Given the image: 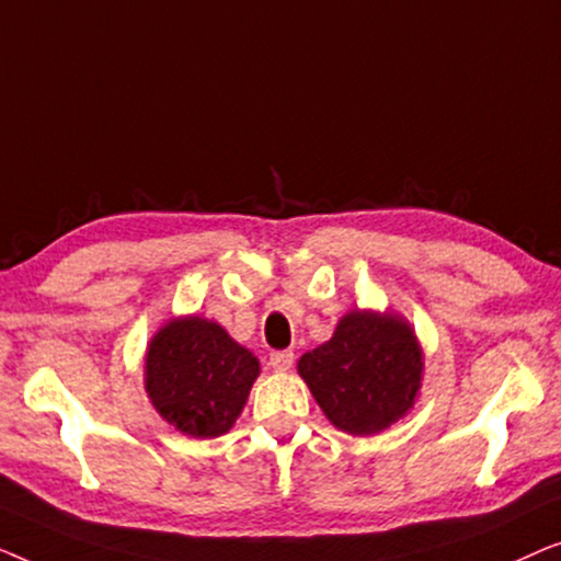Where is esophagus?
Wrapping results in <instances>:
<instances>
[{"label": "esophagus", "instance_id": "34e87169", "mask_svg": "<svg viewBox=\"0 0 561 561\" xmlns=\"http://www.w3.org/2000/svg\"><path fill=\"white\" fill-rule=\"evenodd\" d=\"M271 365H273V370L288 373L290 367H294V352H288V350L273 352V355H271Z\"/></svg>", "mask_w": 561, "mask_h": 561}]
</instances>
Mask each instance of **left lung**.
<instances>
[{"label": "left lung", "instance_id": "obj_1", "mask_svg": "<svg viewBox=\"0 0 561 561\" xmlns=\"http://www.w3.org/2000/svg\"><path fill=\"white\" fill-rule=\"evenodd\" d=\"M298 375L332 426L352 436L380 434L419 401L424 347L393 311L352 309L332 340L298 359Z\"/></svg>", "mask_w": 561, "mask_h": 561}]
</instances>
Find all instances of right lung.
<instances>
[{"label":"right lung","instance_id":"obj_1","mask_svg":"<svg viewBox=\"0 0 561 561\" xmlns=\"http://www.w3.org/2000/svg\"><path fill=\"white\" fill-rule=\"evenodd\" d=\"M142 367L152 409L194 439L227 434L260 375L257 357L198 313L168 319L148 342Z\"/></svg>","mask_w":561,"mask_h":561}]
</instances>
